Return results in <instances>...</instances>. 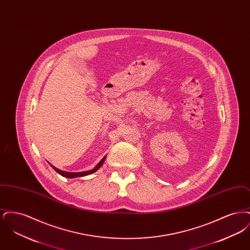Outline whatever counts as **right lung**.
Segmentation results:
<instances>
[{
	"mask_svg": "<svg viewBox=\"0 0 250 250\" xmlns=\"http://www.w3.org/2000/svg\"><path fill=\"white\" fill-rule=\"evenodd\" d=\"M106 156L107 155H105L100 161H99V163L96 165V166L93 168V169H90V170H86V171H81V172H69V171H64V170H61L59 168H57V167H55L54 166H52L50 163H49V165L52 167V168L54 169V170H56L58 173H59L60 175H62V176H63V177H65V178H75V177H83V176H86V175H89V174H92V173H94L95 172L97 169H99L101 166L103 165V163H104V161H105V159H106Z\"/></svg>",
	"mask_w": 250,
	"mask_h": 250,
	"instance_id": "add662e5",
	"label": "right lung"
}]
</instances>
